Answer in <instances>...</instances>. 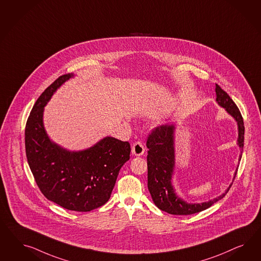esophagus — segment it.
Listing matches in <instances>:
<instances>
[{
    "instance_id": "obj_1",
    "label": "esophagus",
    "mask_w": 261,
    "mask_h": 261,
    "mask_svg": "<svg viewBox=\"0 0 261 261\" xmlns=\"http://www.w3.org/2000/svg\"><path fill=\"white\" fill-rule=\"evenodd\" d=\"M144 146H143V143L141 141H137L134 142L133 146H132V153L136 155V156H142L144 153Z\"/></svg>"
}]
</instances>
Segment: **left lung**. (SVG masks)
<instances>
[{
    "label": "left lung",
    "instance_id": "1",
    "mask_svg": "<svg viewBox=\"0 0 261 261\" xmlns=\"http://www.w3.org/2000/svg\"><path fill=\"white\" fill-rule=\"evenodd\" d=\"M216 101L231 115L238 124V144L241 149L244 146V121L237 104L218 84H215ZM173 125H162L152 129L147 141V187L155 205L160 210L174 215H190L205 211L221 200L228 191L219 197L202 204H188L178 197L171 186L174 167ZM241 160V155L240 159ZM236 172V175H237ZM234 175V178H236Z\"/></svg>",
    "mask_w": 261,
    "mask_h": 261
}]
</instances>
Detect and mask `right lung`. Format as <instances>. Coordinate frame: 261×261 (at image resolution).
<instances>
[{
  "mask_svg": "<svg viewBox=\"0 0 261 261\" xmlns=\"http://www.w3.org/2000/svg\"><path fill=\"white\" fill-rule=\"evenodd\" d=\"M71 76H59L38 97L27 120L24 145L29 166L43 195L66 210L87 213L109 200L131 148L129 142L111 137L79 152L65 150L49 141L43 125L44 106Z\"/></svg>",
  "mask_w": 261,
  "mask_h": 261,
  "instance_id": "obj_1",
  "label": "right lung"
}]
</instances>
